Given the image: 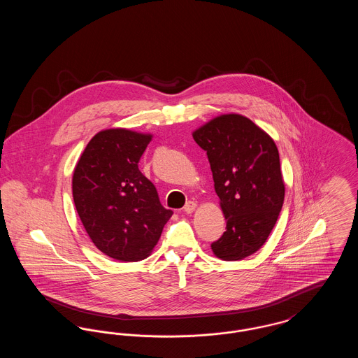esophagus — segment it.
Segmentation results:
<instances>
[{"instance_id":"obj_1","label":"esophagus","mask_w":358,"mask_h":358,"mask_svg":"<svg viewBox=\"0 0 358 358\" xmlns=\"http://www.w3.org/2000/svg\"><path fill=\"white\" fill-rule=\"evenodd\" d=\"M196 208H197V204H196L194 201H189V203H187V205L184 206V209H185L187 213H193V212L196 210Z\"/></svg>"}]
</instances>
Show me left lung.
<instances>
[{"mask_svg":"<svg viewBox=\"0 0 358 358\" xmlns=\"http://www.w3.org/2000/svg\"><path fill=\"white\" fill-rule=\"evenodd\" d=\"M193 139L210 164L227 231L210 247L222 260H241L266 243L285 201L279 152L263 129L240 114H222Z\"/></svg>","mask_w":358,"mask_h":358,"instance_id":"1","label":"left lung"}]
</instances>
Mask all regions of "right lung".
I'll list each match as a JSON object with an SVG mask.
<instances>
[{
  "mask_svg": "<svg viewBox=\"0 0 358 358\" xmlns=\"http://www.w3.org/2000/svg\"><path fill=\"white\" fill-rule=\"evenodd\" d=\"M152 138L120 127L102 130L73 169V203L87 235L104 255L120 262L150 255L173 215L138 169Z\"/></svg>",
  "mask_w": 358,
  "mask_h": 358,
  "instance_id": "right-lung-1",
  "label": "right lung"
}]
</instances>
